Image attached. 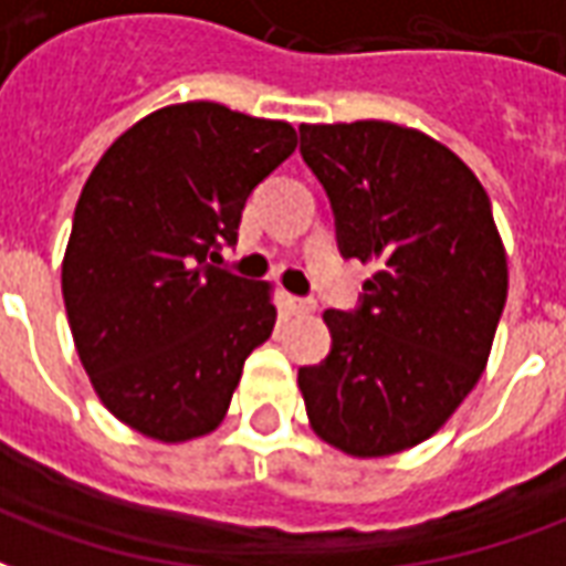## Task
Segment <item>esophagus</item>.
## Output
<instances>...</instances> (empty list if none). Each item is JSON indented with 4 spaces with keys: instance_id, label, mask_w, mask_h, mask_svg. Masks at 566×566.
Returning a JSON list of instances; mask_svg holds the SVG:
<instances>
[{
    "instance_id": "34e87169",
    "label": "esophagus",
    "mask_w": 566,
    "mask_h": 566,
    "mask_svg": "<svg viewBox=\"0 0 566 566\" xmlns=\"http://www.w3.org/2000/svg\"><path fill=\"white\" fill-rule=\"evenodd\" d=\"M284 303H287V308H291L294 315H308V312H315V300H306V296H287Z\"/></svg>"
}]
</instances>
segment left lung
<instances>
[{
  "label": "left lung",
  "mask_w": 566,
  "mask_h": 566,
  "mask_svg": "<svg viewBox=\"0 0 566 566\" xmlns=\"http://www.w3.org/2000/svg\"><path fill=\"white\" fill-rule=\"evenodd\" d=\"M300 154L343 258L376 263L355 312L327 308L331 355L300 367L312 430L355 458L433 437L473 391L506 306V251L470 166L388 120L303 124Z\"/></svg>",
  "instance_id": "left-lung-1"
}]
</instances>
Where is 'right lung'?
Instances as JSON below:
<instances>
[{
  "mask_svg": "<svg viewBox=\"0 0 566 566\" xmlns=\"http://www.w3.org/2000/svg\"><path fill=\"white\" fill-rule=\"evenodd\" d=\"M294 148L284 120L166 105L81 190L63 258L69 327L105 409L145 437L214 430L245 357L270 339V284L209 260L235 245L245 199Z\"/></svg>",
  "mask_w": 566,
  "mask_h": 566,
  "instance_id": "obj_1",
  "label": "right lung"
}]
</instances>
